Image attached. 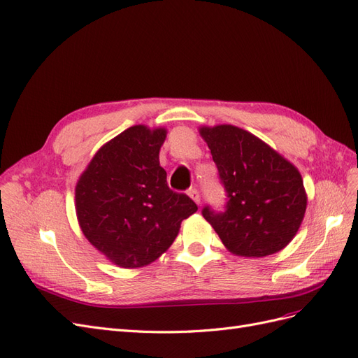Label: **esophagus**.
Segmentation results:
<instances>
[{"label":"esophagus","mask_w":358,"mask_h":358,"mask_svg":"<svg viewBox=\"0 0 358 358\" xmlns=\"http://www.w3.org/2000/svg\"><path fill=\"white\" fill-rule=\"evenodd\" d=\"M188 196L194 200V203L200 204V194H199V191H197L196 188H191V189L188 191Z\"/></svg>","instance_id":"1"}]
</instances>
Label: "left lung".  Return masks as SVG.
<instances>
[{
    "label": "left lung",
    "instance_id": "obj_1",
    "mask_svg": "<svg viewBox=\"0 0 358 358\" xmlns=\"http://www.w3.org/2000/svg\"><path fill=\"white\" fill-rule=\"evenodd\" d=\"M220 171L227 210L203 209L204 220L234 255L259 258L279 252L297 234L308 196L297 167L262 138L239 127H200Z\"/></svg>",
    "mask_w": 358,
    "mask_h": 358
}]
</instances>
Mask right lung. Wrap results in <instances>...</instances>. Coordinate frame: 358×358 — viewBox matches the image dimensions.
<instances>
[{
    "instance_id": "1",
    "label": "right lung",
    "mask_w": 358,
    "mask_h": 358,
    "mask_svg": "<svg viewBox=\"0 0 358 358\" xmlns=\"http://www.w3.org/2000/svg\"><path fill=\"white\" fill-rule=\"evenodd\" d=\"M166 128L134 125L104 143L76 183V215L90 243L124 268L164 254L180 222L197 212L187 194L167 187L159 166Z\"/></svg>"
}]
</instances>
